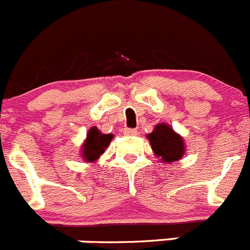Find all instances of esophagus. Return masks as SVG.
Wrapping results in <instances>:
<instances>
[{
	"mask_svg": "<svg viewBox=\"0 0 250 250\" xmlns=\"http://www.w3.org/2000/svg\"><path fill=\"white\" fill-rule=\"evenodd\" d=\"M123 133H125V136H136L137 133V129H134V128H125V130H123Z\"/></svg>",
	"mask_w": 250,
	"mask_h": 250,
	"instance_id": "34e87169",
	"label": "esophagus"
}]
</instances>
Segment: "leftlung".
Instances as JSON below:
<instances>
[{
  "instance_id": "obj_1",
  "label": "left lung",
  "mask_w": 250,
  "mask_h": 250,
  "mask_svg": "<svg viewBox=\"0 0 250 250\" xmlns=\"http://www.w3.org/2000/svg\"><path fill=\"white\" fill-rule=\"evenodd\" d=\"M153 151L163 163H174L180 160L185 154L183 137L174 132L167 123L155 125L153 132L148 134Z\"/></svg>"
}]
</instances>
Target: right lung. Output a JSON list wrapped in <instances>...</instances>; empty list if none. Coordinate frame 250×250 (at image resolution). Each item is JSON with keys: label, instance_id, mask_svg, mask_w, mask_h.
<instances>
[{"label": "right lung", "instance_id": "right-lung-1", "mask_svg": "<svg viewBox=\"0 0 250 250\" xmlns=\"http://www.w3.org/2000/svg\"><path fill=\"white\" fill-rule=\"evenodd\" d=\"M112 138H113V134H102L96 127H92L86 136L81 157L87 163L96 162L100 155L104 153L106 148L111 143Z\"/></svg>", "mask_w": 250, "mask_h": 250}]
</instances>
